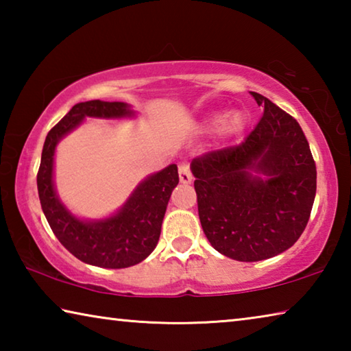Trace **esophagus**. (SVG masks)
<instances>
[{
  "mask_svg": "<svg viewBox=\"0 0 351 351\" xmlns=\"http://www.w3.org/2000/svg\"><path fill=\"white\" fill-rule=\"evenodd\" d=\"M178 171H180V181L182 184H190L192 182V171H190L189 164L181 162L178 165Z\"/></svg>",
  "mask_w": 351,
  "mask_h": 351,
  "instance_id": "esophagus-1",
  "label": "esophagus"
}]
</instances>
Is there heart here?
<instances>
[{"label":"heart","mask_w":351,"mask_h":351,"mask_svg":"<svg viewBox=\"0 0 351 351\" xmlns=\"http://www.w3.org/2000/svg\"><path fill=\"white\" fill-rule=\"evenodd\" d=\"M219 125V133L226 138H230L237 133H240L243 127H245V116L241 114L240 111H232L229 114H219V112H215L210 117H207L206 121V128H213Z\"/></svg>","instance_id":"heart-1"}]
</instances>
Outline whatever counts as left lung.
Masks as SVG:
<instances>
[{
  "label": "left lung",
  "instance_id": "obj_1",
  "mask_svg": "<svg viewBox=\"0 0 351 351\" xmlns=\"http://www.w3.org/2000/svg\"><path fill=\"white\" fill-rule=\"evenodd\" d=\"M251 94L263 106L257 127L241 144L207 152L190 164L207 240L239 261L271 258L293 246L316 197V162L299 122L269 99Z\"/></svg>",
  "mask_w": 351,
  "mask_h": 351
}]
</instances>
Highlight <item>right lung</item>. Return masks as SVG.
Returning a JSON list of instances; mask_svg holds the SVG:
<instances>
[{"mask_svg": "<svg viewBox=\"0 0 351 351\" xmlns=\"http://www.w3.org/2000/svg\"><path fill=\"white\" fill-rule=\"evenodd\" d=\"M132 111L122 102L90 100L74 105L46 136L37 173L40 204L52 232L68 251L99 268H128L139 263L156 247L171 190L180 182L178 167L169 165L148 178L114 217L102 221H82L64 209L52 186V167L57 142L86 116L123 117Z\"/></svg>", "mask_w": 351, "mask_h": 351, "instance_id": "add662e5", "label": "right lung"}]
</instances>
